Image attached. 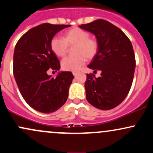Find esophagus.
<instances>
[{
    "instance_id": "1",
    "label": "esophagus",
    "mask_w": 153,
    "mask_h": 153,
    "mask_svg": "<svg viewBox=\"0 0 153 153\" xmlns=\"http://www.w3.org/2000/svg\"><path fill=\"white\" fill-rule=\"evenodd\" d=\"M73 74L74 76H76V75L78 74V72H73Z\"/></svg>"
}]
</instances>
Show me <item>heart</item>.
<instances>
[{
	"instance_id": "b5f03b06",
	"label": "heart",
	"mask_w": 153,
	"mask_h": 153,
	"mask_svg": "<svg viewBox=\"0 0 153 153\" xmlns=\"http://www.w3.org/2000/svg\"><path fill=\"white\" fill-rule=\"evenodd\" d=\"M52 51L57 56L63 57L68 53L69 46H73L75 55L65 57L62 61V68L66 71H78L85 63L86 59H92L99 51V42L80 27H73L65 32L63 38H53L51 41Z\"/></svg>"
}]
</instances>
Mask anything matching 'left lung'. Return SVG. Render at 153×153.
Listing matches in <instances>:
<instances>
[{
	"mask_svg": "<svg viewBox=\"0 0 153 153\" xmlns=\"http://www.w3.org/2000/svg\"><path fill=\"white\" fill-rule=\"evenodd\" d=\"M79 27L94 34L100 46L88 68L101 70V76L86 75V100L96 108L111 110L125 100L131 87L136 67L131 42L121 30L104 19Z\"/></svg>",
	"mask_w": 153,
	"mask_h": 153,
	"instance_id": "8db88e82",
	"label": "left lung"
}]
</instances>
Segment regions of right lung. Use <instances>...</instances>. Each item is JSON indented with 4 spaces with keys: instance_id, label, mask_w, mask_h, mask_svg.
<instances>
[{
    "instance_id": "right-lung-1",
    "label": "right lung",
    "mask_w": 153,
    "mask_h": 153,
    "mask_svg": "<svg viewBox=\"0 0 153 153\" xmlns=\"http://www.w3.org/2000/svg\"><path fill=\"white\" fill-rule=\"evenodd\" d=\"M70 26L40 25L25 33L15 46L13 72L16 84L25 102L37 111L51 113L68 100L73 73L61 72L54 78L47 72L60 68L59 60L51 48V39Z\"/></svg>"
}]
</instances>
